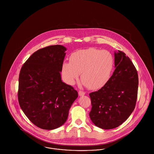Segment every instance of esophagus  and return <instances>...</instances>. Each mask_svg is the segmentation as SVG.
Wrapping results in <instances>:
<instances>
[{
    "instance_id": "esophagus-1",
    "label": "esophagus",
    "mask_w": 154,
    "mask_h": 154,
    "mask_svg": "<svg viewBox=\"0 0 154 154\" xmlns=\"http://www.w3.org/2000/svg\"><path fill=\"white\" fill-rule=\"evenodd\" d=\"M78 94H79V96H83V95H84L85 94V92L84 91H79Z\"/></svg>"
}]
</instances>
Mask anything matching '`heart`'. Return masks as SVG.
I'll return each mask as SVG.
<instances>
[{
  "instance_id": "b5f03b06",
  "label": "heart",
  "mask_w": 154,
  "mask_h": 154,
  "mask_svg": "<svg viewBox=\"0 0 154 154\" xmlns=\"http://www.w3.org/2000/svg\"><path fill=\"white\" fill-rule=\"evenodd\" d=\"M70 60L62 65V74L66 82L74 84L81 73L82 83L92 89L107 84L114 67V57L110 51L95 48L77 51L71 55Z\"/></svg>"
}]
</instances>
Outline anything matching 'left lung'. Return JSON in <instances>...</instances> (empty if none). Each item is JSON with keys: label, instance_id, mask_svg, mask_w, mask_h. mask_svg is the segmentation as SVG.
Listing matches in <instances>:
<instances>
[{"label": "left lung", "instance_id": "obj_1", "mask_svg": "<svg viewBox=\"0 0 154 154\" xmlns=\"http://www.w3.org/2000/svg\"><path fill=\"white\" fill-rule=\"evenodd\" d=\"M116 69L107 84L89 94L93 123L103 129H111L125 122L134 109L138 90V75L131 59L118 50L114 53Z\"/></svg>", "mask_w": 154, "mask_h": 154}]
</instances>
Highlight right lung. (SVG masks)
Listing matches in <instances>:
<instances>
[{"label": "right lung", "instance_id": "1", "mask_svg": "<svg viewBox=\"0 0 154 154\" xmlns=\"http://www.w3.org/2000/svg\"><path fill=\"white\" fill-rule=\"evenodd\" d=\"M66 50L60 45L39 49L20 70V106L28 119L42 129L52 130L63 125L78 97L77 91L61 79Z\"/></svg>", "mask_w": 154, "mask_h": 154}]
</instances>
